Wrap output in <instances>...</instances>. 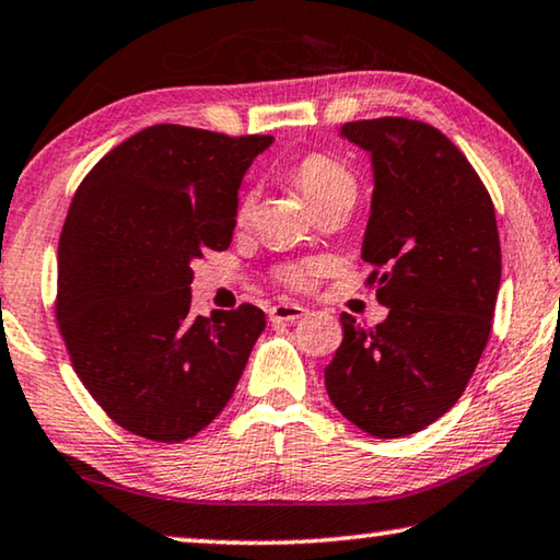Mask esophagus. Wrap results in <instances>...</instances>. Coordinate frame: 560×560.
<instances>
[{"label":"esophagus","instance_id":"1","mask_svg":"<svg viewBox=\"0 0 560 560\" xmlns=\"http://www.w3.org/2000/svg\"><path fill=\"white\" fill-rule=\"evenodd\" d=\"M271 322H299L301 316H306V308L299 304H277L269 308Z\"/></svg>","mask_w":560,"mask_h":560}]
</instances>
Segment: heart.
Instances as JSON below:
<instances>
[{
	"mask_svg": "<svg viewBox=\"0 0 560 560\" xmlns=\"http://www.w3.org/2000/svg\"><path fill=\"white\" fill-rule=\"evenodd\" d=\"M291 179L299 186V191L304 194L306 201L312 203L314 209L324 207V203L334 201L336 197H343V194H353L357 197V179L346 168L339 159L326 154V152H308L299 159V162L291 166ZM254 207V197L242 199V207H238V217H248V211ZM322 277V264L316 261H296V264H283L279 269L281 283H287L289 289L306 291L312 289L316 279Z\"/></svg>",
	"mask_w": 560,
	"mask_h": 560,
	"instance_id": "b5f03b06",
	"label": "heart"
}]
</instances>
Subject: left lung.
I'll list each match as a JSON object with an SVG mask.
<instances>
[{
  "instance_id": "obj_1",
  "label": "left lung",
  "mask_w": 560,
  "mask_h": 560,
  "mask_svg": "<svg viewBox=\"0 0 560 560\" xmlns=\"http://www.w3.org/2000/svg\"><path fill=\"white\" fill-rule=\"evenodd\" d=\"M341 135L374 164L361 256L388 316L363 328L341 314L326 392L369 436L398 439L441 419L474 376L501 287L499 226L481 176L431 124L361 119Z\"/></svg>"
}]
</instances>
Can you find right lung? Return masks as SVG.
Segmentation results:
<instances>
[{"mask_svg": "<svg viewBox=\"0 0 560 560\" xmlns=\"http://www.w3.org/2000/svg\"><path fill=\"white\" fill-rule=\"evenodd\" d=\"M271 141L154 124L74 194L57 326L86 392L141 439L176 443L214 421L264 331L254 304L194 316L191 264L232 244L242 176Z\"/></svg>", "mask_w": 560, "mask_h": 560, "instance_id": "right-lung-1", "label": "right lung"}]
</instances>
